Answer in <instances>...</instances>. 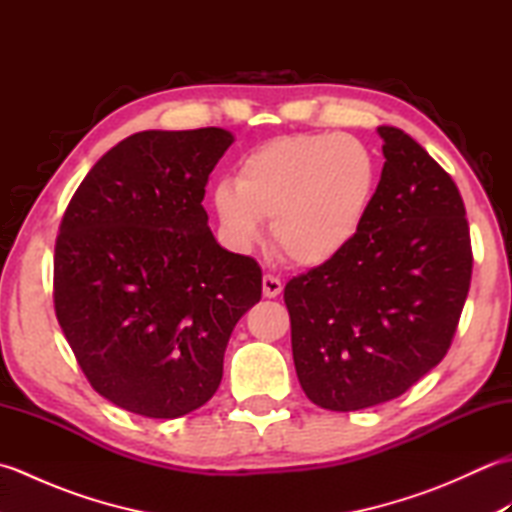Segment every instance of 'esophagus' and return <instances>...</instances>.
<instances>
[{"label":"esophagus","mask_w":512,"mask_h":512,"mask_svg":"<svg viewBox=\"0 0 512 512\" xmlns=\"http://www.w3.org/2000/svg\"><path fill=\"white\" fill-rule=\"evenodd\" d=\"M281 290H284V286H281V279H277L275 275H264V279H262L264 297L275 299L281 295Z\"/></svg>","instance_id":"34e87169"}]
</instances>
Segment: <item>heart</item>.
Segmentation results:
<instances>
[{
  "label": "heart",
  "mask_w": 512,
  "mask_h": 512,
  "mask_svg": "<svg viewBox=\"0 0 512 512\" xmlns=\"http://www.w3.org/2000/svg\"><path fill=\"white\" fill-rule=\"evenodd\" d=\"M378 178V158L361 138L279 136L239 160L235 182H217L211 204L231 248L257 244L262 220H270V235L290 262L321 266L361 233Z\"/></svg>",
  "instance_id": "1"
}]
</instances>
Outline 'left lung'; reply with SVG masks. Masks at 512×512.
Returning <instances> with one entry per match:
<instances>
[{"label": "left lung", "mask_w": 512, "mask_h": 512, "mask_svg": "<svg viewBox=\"0 0 512 512\" xmlns=\"http://www.w3.org/2000/svg\"><path fill=\"white\" fill-rule=\"evenodd\" d=\"M385 165L361 233L332 262L290 279L292 358L323 409L380 405L451 347L473 253L451 176L398 127L380 125Z\"/></svg>", "instance_id": "8db88e82"}]
</instances>
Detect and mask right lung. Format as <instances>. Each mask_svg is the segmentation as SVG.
Here are the masks:
<instances>
[{
    "label": "right lung",
    "mask_w": 512,
    "mask_h": 512,
    "mask_svg": "<svg viewBox=\"0 0 512 512\" xmlns=\"http://www.w3.org/2000/svg\"><path fill=\"white\" fill-rule=\"evenodd\" d=\"M222 127L147 129L96 162L54 246V312L90 385L145 418H180L220 387L262 268L215 242L202 200L233 145Z\"/></svg>",
    "instance_id": "right-lung-1"
}]
</instances>
